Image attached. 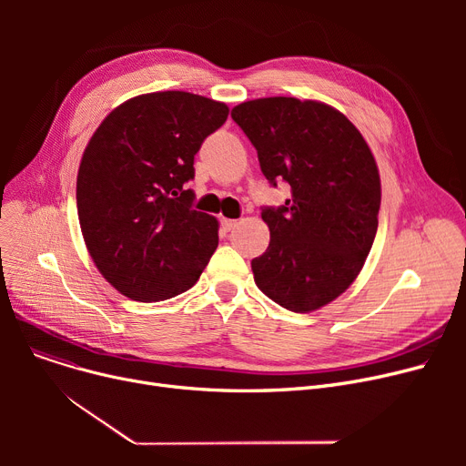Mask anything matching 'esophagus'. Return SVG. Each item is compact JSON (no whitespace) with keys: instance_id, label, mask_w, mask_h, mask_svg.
Wrapping results in <instances>:
<instances>
[{"instance_id":"34e87169","label":"esophagus","mask_w":466,"mask_h":466,"mask_svg":"<svg viewBox=\"0 0 466 466\" xmlns=\"http://www.w3.org/2000/svg\"><path fill=\"white\" fill-rule=\"evenodd\" d=\"M238 227V220L234 218H220V228H223L225 232H230Z\"/></svg>"}]
</instances>
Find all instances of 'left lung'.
Returning a JSON list of instances; mask_svg holds the SVG:
<instances>
[{
  "instance_id": "obj_1",
  "label": "left lung",
  "mask_w": 466,
  "mask_h": 466,
  "mask_svg": "<svg viewBox=\"0 0 466 466\" xmlns=\"http://www.w3.org/2000/svg\"><path fill=\"white\" fill-rule=\"evenodd\" d=\"M264 177L290 198L262 208L270 246L251 260L257 287L289 311L339 297L359 276L378 232L381 185L360 132L330 106L260 97L232 109Z\"/></svg>"
}]
</instances>
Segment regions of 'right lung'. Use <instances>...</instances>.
<instances>
[{
	"instance_id": "1",
	"label": "right lung",
	"mask_w": 466,
	"mask_h": 466,
	"mask_svg": "<svg viewBox=\"0 0 466 466\" xmlns=\"http://www.w3.org/2000/svg\"><path fill=\"white\" fill-rule=\"evenodd\" d=\"M228 107L167 90L113 109L90 137L77 213L102 276L137 302L174 299L198 281L218 246L217 218L192 208L194 155Z\"/></svg>"
}]
</instances>
